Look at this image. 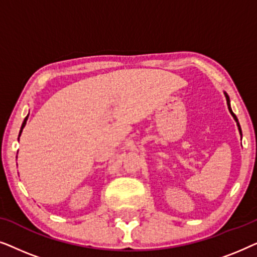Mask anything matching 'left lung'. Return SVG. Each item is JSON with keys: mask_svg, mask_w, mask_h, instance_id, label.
Returning <instances> with one entry per match:
<instances>
[{"mask_svg": "<svg viewBox=\"0 0 257 257\" xmlns=\"http://www.w3.org/2000/svg\"><path fill=\"white\" fill-rule=\"evenodd\" d=\"M224 93V97H226V100H227V105H228V110H229V112H230V114L233 115V118H234V120L236 121V125H237V128H238V132H240V136H241V138H242V131H241V126H240V124H238V120H237V118H236V115L234 114V112L231 111V107H230V99H229V97H228V94L226 93V92H223Z\"/></svg>", "mask_w": 257, "mask_h": 257, "instance_id": "8db88e82", "label": "left lung"}]
</instances>
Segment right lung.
Segmentation results:
<instances>
[{"label": "right lung", "mask_w": 257, "mask_h": 257, "mask_svg": "<svg viewBox=\"0 0 257 257\" xmlns=\"http://www.w3.org/2000/svg\"><path fill=\"white\" fill-rule=\"evenodd\" d=\"M28 117H29V114H28V115H27V117H26V118H24V120H23V124H22V126H21V131H20V135H19V139H20V137H21V133H22V131H23L24 126H26V124H27Z\"/></svg>", "instance_id": "right-lung-1"}]
</instances>
